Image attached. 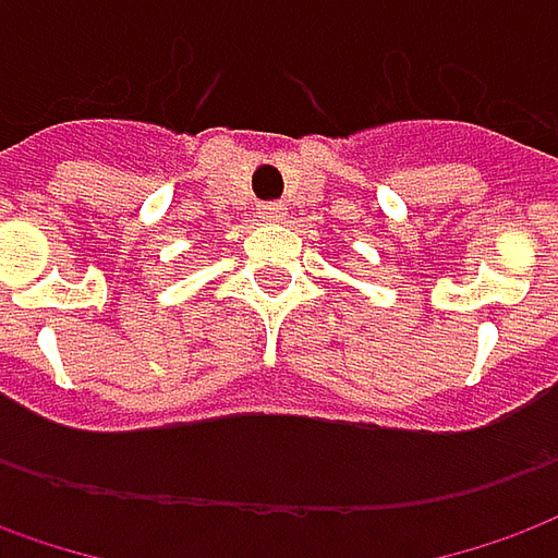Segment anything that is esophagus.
Returning a JSON list of instances; mask_svg holds the SVG:
<instances>
[{
    "instance_id": "obj_1",
    "label": "esophagus",
    "mask_w": 558,
    "mask_h": 558,
    "mask_svg": "<svg viewBox=\"0 0 558 558\" xmlns=\"http://www.w3.org/2000/svg\"><path fill=\"white\" fill-rule=\"evenodd\" d=\"M259 216H263L265 222H280V219L287 216V207H283V204H263V207H259Z\"/></svg>"
}]
</instances>
